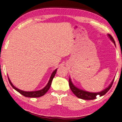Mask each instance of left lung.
Segmentation results:
<instances>
[{"label": "left lung", "instance_id": "1", "mask_svg": "<svg viewBox=\"0 0 122 122\" xmlns=\"http://www.w3.org/2000/svg\"><path fill=\"white\" fill-rule=\"evenodd\" d=\"M108 36L109 37L110 39L112 40V41L113 42L115 45V41L112 35L109 34L108 35ZM114 81V79H113V81H112V82L111 84H110V85L108 86L107 88H106V89L102 91H101L100 92H98V93L88 92L79 89V88L75 87V86L73 85L71 81L70 78H69V86H70V89L71 90V91L73 93H74L77 97H78V98L83 99V100H94L97 98V96H99L100 97H101L103 96V95H105L106 93H107L108 91L110 89V88L112 87Z\"/></svg>", "mask_w": 122, "mask_h": 122}]
</instances>
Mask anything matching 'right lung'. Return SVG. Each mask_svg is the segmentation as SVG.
Instances as JSON below:
<instances>
[{
    "mask_svg": "<svg viewBox=\"0 0 122 122\" xmlns=\"http://www.w3.org/2000/svg\"><path fill=\"white\" fill-rule=\"evenodd\" d=\"M56 70H57V69H55L54 71L52 72L51 76V77H50L49 81H48V83H47V85H46L45 87L44 88H43L42 90H39V91H37L26 92V91H23L19 90V89H18V88H17L16 87H15V86L13 85L12 83H11V81H10V79H9V78H8V79L9 82H10V85L12 86V87L16 91H17V92H19L22 95H23V96L25 97H29V98H38V97H41V96H44V95L48 91V90L50 89V86H51V83H52L53 79L55 75L56 72Z\"/></svg>",
    "mask_w": 122,
    "mask_h": 122,
    "instance_id": "obj_1",
    "label": "right lung"
}]
</instances>
